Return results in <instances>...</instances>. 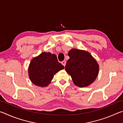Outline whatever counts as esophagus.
<instances>
[{
  "label": "esophagus",
  "mask_w": 123,
  "mask_h": 123,
  "mask_svg": "<svg viewBox=\"0 0 123 123\" xmlns=\"http://www.w3.org/2000/svg\"><path fill=\"white\" fill-rule=\"evenodd\" d=\"M62 64H63V65L65 67V66H66V62L65 61H63L62 62Z\"/></svg>",
  "instance_id": "obj_1"
}]
</instances>
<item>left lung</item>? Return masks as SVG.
Wrapping results in <instances>:
<instances>
[{
	"instance_id": "obj_1",
	"label": "left lung",
	"mask_w": 123,
	"mask_h": 123,
	"mask_svg": "<svg viewBox=\"0 0 123 123\" xmlns=\"http://www.w3.org/2000/svg\"><path fill=\"white\" fill-rule=\"evenodd\" d=\"M66 71L72 77L74 84L80 87L89 86L94 81L99 73V66L88 52L72 49L68 54Z\"/></svg>"
}]
</instances>
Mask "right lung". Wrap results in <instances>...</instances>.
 Returning <instances> with one entry per match:
<instances>
[{
    "label": "right lung",
    "instance_id": "1",
    "mask_svg": "<svg viewBox=\"0 0 123 123\" xmlns=\"http://www.w3.org/2000/svg\"><path fill=\"white\" fill-rule=\"evenodd\" d=\"M64 67L59 62L55 54L43 52L30 62L28 73L31 81L39 87L47 86L54 75Z\"/></svg>",
    "mask_w": 123,
    "mask_h": 123
}]
</instances>
